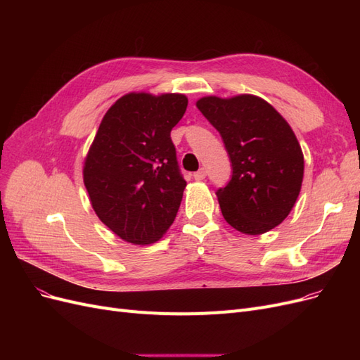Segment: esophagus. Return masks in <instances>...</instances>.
Returning a JSON list of instances; mask_svg holds the SVG:
<instances>
[{"mask_svg":"<svg viewBox=\"0 0 360 360\" xmlns=\"http://www.w3.org/2000/svg\"><path fill=\"white\" fill-rule=\"evenodd\" d=\"M205 176H207V171H205L204 168L198 169L197 172H193V179H195V180H204Z\"/></svg>","mask_w":360,"mask_h":360,"instance_id":"obj_1","label":"esophagus"}]
</instances>
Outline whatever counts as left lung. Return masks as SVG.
Wrapping results in <instances>:
<instances>
[{"label":"left lung","mask_w":360,"mask_h":360,"mask_svg":"<svg viewBox=\"0 0 360 360\" xmlns=\"http://www.w3.org/2000/svg\"><path fill=\"white\" fill-rule=\"evenodd\" d=\"M197 108L221 134L233 176L217 189L224 219L258 236L278 226L296 204L303 153L292 129L274 106L252 94L201 97Z\"/></svg>","instance_id":"left-lung-1"}]
</instances>
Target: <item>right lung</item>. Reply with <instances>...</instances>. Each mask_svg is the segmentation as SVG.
Here are the masks:
<instances>
[{
    "instance_id": "add662e5",
    "label": "right lung",
    "mask_w": 360,
    "mask_h": 360,
    "mask_svg": "<svg viewBox=\"0 0 360 360\" xmlns=\"http://www.w3.org/2000/svg\"><path fill=\"white\" fill-rule=\"evenodd\" d=\"M188 106L177 93L124 94L106 111L84 162L99 219L134 245L158 242L176 219L186 181L171 130Z\"/></svg>"
}]
</instances>
